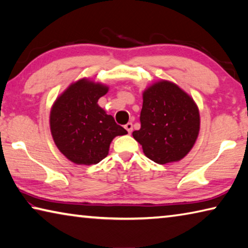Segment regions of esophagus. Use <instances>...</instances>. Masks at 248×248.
I'll list each match as a JSON object with an SVG mask.
<instances>
[{
  "label": "esophagus",
  "instance_id": "34e87169",
  "mask_svg": "<svg viewBox=\"0 0 248 248\" xmlns=\"http://www.w3.org/2000/svg\"><path fill=\"white\" fill-rule=\"evenodd\" d=\"M124 128H125V130H127L129 133H131L132 129H133V124L131 123H128V124H124Z\"/></svg>",
  "mask_w": 248,
  "mask_h": 248
}]
</instances>
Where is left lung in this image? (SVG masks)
Segmentation results:
<instances>
[{"label": "left lung", "instance_id": "1", "mask_svg": "<svg viewBox=\"0 0 248 248\" xmlns=\"http://www.w3.org/2000/svg\"><path fill=\"white\" fill-rule=\"evenodd\" d=\"M140 121L141 128L132 136L146 156L157 164L182 159L199 133V110L194 99L167 81L144 91Z\"/></svg>", "mask_w": 248, "mask_h": 248}]
</instances>
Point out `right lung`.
Instances as JSON below:
<instances>
[{"label":"right lung","instance_id":"obj_1","mask_svg":"<svg viewBox=\"0 0 248 248\" xmlns=\"http://www.w3.org/2000/svg\"><path fill=\"white\" fill-rule=\"evenodd\" d=\"M108 87L83 78L69 86L50 114V129L60 152L75 164H97L107 156L115 137L127 134L98 106Z\"/></svg>","mask_w":248,"mask_h":248}]
</instances>
